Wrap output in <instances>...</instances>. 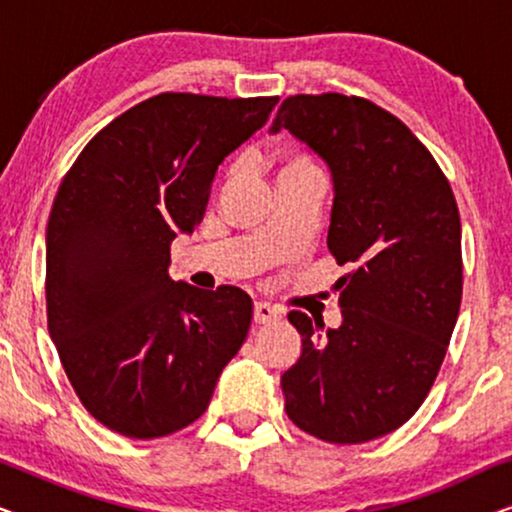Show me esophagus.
<instances>
[{
	"instance_id": "esophagus-1",
	"label": "esophagus",
	"mask_w": 512,
	"mask_h": 512,
	"mask_svg": "<svg viewBox=\"0 0 512 512\" xmlns=\"http://www.w3.org/2000/svg\"><path fill=\"white\" fill-rule=\"evenodd\" d=\"M279 319V310L277 307H272L270 303H256L254 305V321L256 324H270V321Z\"/></svg>"
}]
</instances>
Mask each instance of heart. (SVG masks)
<instances>
[{"instance_id":"obj_1","label":"heart","mask_w":512,"mask_h":512,"mask_svg":"<svg viewBox=\"0 0 512 512\" xmlns=\"http://www.w3.org/2000/svg\"><path fill=\"white\" fill-rule=\"evenodd\" d=\"M307 170H317V167L312 165V160L307 156H300V153H296V156H289L284 160L282 165V177H289V174H296V172H307Z\"/></svg>"}]
</instances>
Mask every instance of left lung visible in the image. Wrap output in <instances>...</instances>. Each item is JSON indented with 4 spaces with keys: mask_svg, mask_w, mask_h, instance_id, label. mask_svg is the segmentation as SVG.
<instances>
[{
    "mask_svg": "<svg viewBox=\"0 0 512 512\" xmlns=\"http://www.w3.org/2000/svg\"><path fill=\"white\" fill-rule=\"evenodd\" d=\"M289 130L331 170L328 249L342 324L289 312L303 335L282 375L286 415L326 443L354 445L415 415L445 359L461 305V221L450 181L408 125L363 97L293 95Z\"/></svg>",
    "mask_w": 512,
    "mask_h": 512,
    "instance_id": "8db88e82",
    "label": "left lung"
}]
</instances>
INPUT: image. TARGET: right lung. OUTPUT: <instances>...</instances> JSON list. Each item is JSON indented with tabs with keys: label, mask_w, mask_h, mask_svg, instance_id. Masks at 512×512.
Returning a JSON list of instances; mask_svg holds the SVG:
<instances>
[{
	"label": "right lung",
	"mask_w": 512,
	"mask_h": 512,
	"mask_svg": "<svg viewBox=\"0 0 512 512\" xmlns=\"http://www.w3.org/2000/svg\"><path fill=\"white\" fill-rule=\"evenodd\" d=\"M279 97L163 93L79 153L46 228L48 333L83 408L128 438L193 424L240 352L251 298L170 277V244L202 221L216 170Z\"/></svg>",
	"instance_id": "obj_1"
}]
</instances>
